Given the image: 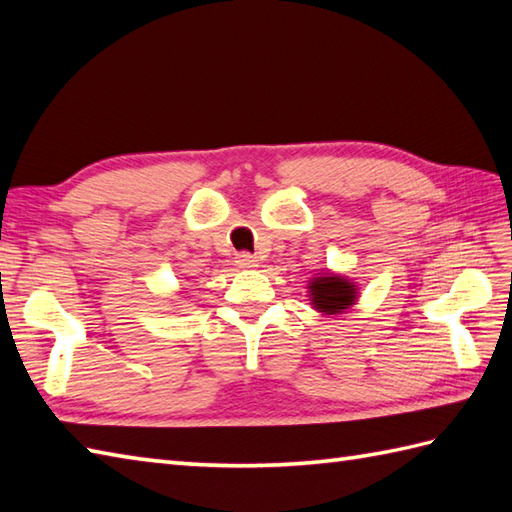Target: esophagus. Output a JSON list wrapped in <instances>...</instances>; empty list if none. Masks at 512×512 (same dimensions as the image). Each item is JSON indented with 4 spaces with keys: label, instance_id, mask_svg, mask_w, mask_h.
Segmentation results:
<instances>
[{
    "label": "esophagus",
    "instance_id": "1",
    "mask_svg": "<svg viewBox=\"0 0 512 512\" xmlns=\"http://www.w3.org/2000/svg\"><path fill=\"white\" fill-rule=\"evenodd\" d=\"M235 264H237L239 268H255V266H257V257L250 255V253H239V255L235 257Z\"/></svg>",
    "mask_w": 512,
    "mask_h": 512
}]
</instances>
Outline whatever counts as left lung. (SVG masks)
<instances>
[{
	"label": "left lung",
	"mask_w": 512,
	"mask_h": 512,
	"mask_svg": "<svg viewBox=\"0 0 512 512\" xmlns=\"http://www.w3.org/2000/svg\"><path fill=\"white\" fill-rule=\"evenodd\" d=\"M312 306L325 314H339L356 301V288L350 279L339 275H323L310 279Z\"/></svg>",
	"instance_id": "1"
}]
</instances>
